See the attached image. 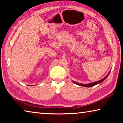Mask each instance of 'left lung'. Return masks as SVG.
<instances>
[{"label": "left lung", "mask_w": 123, "mask_h": 123, "mask_svg": "<svg viewBox=\"0 0 123 123\" xmlns=\"http://www.w3.org/2000/svg\"><path fill=\"white\" fill-rule=\"evenodd\" d=\"M110 72H111V71H110V72L109 73H108V74L105 77V78H103V79H101V80H100L98 81L94 82H93V83H91V84H79V83H78V82H75V81H73V82L74 83V84H76V85H79V86H84V87H93V86H95V85H96L98 84H100V83H101V82H103L104 80H105V79L107 78V77L108 76H109V74H110Z\"/></svg>", "instance_id": "1"}]
</instances>
